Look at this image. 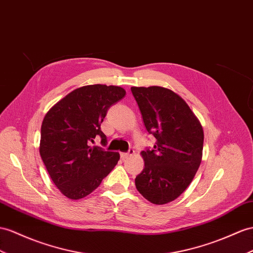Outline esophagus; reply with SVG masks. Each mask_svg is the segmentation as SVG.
Instances as JSON below:
<instances>
[{
    "label": "esophagus",
    "instance_id": "esophagus-1",
    "mask_svg": "<svg viewBox=\"0 0 253 253\" xmlns=\"http://www.w3.org/2000/svg\"><path fill=\"white\" fill-rule=\"evenodd\" d=\"M134 154V151L132 150V148H130V150H129L127 153H121V157L123 158V159H125V158H127L128 156H131V155H133Z\"/></svg>",
    "mask_w": 253,
    "mask_h": 253
}]
</instances>
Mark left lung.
<instances>
[{"mask_svg": "<svg viewBox=\"0 0 253 253\" xmlns=\"http://www.w3.org/2000/svg\"><path fill=\"white\" fill-rule=\"evenodd\" d=\"M146 130L156 142L141 152L144 169L135 177L138 191L153 204L172 202L190 185L203 153L199 119L178 94L163 86H132Z\"/></svg>", "mask_w": 253, "mask_h": 253, "instance_id": "1", "label": "left lung"}]
</instances>
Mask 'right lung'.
<instances>
[{
    "label": "right lung",
    "mask_w": 253,
    "mask_h": 253,
    "mask_svg": "<svg viewBox=\"0 0 253 253\" xmlns=\"http://www.w3.org/2000/svg\"><path fill=\"white\" fill-rule=\"evenodd\" d=\"M126 95L121 86L93 84L74 89L44 115L40 154L54 185L65 197L88 196L120 160V154L90 146L107 143L100 124L108 109Z\"/></svg>",
    "instance_id": "add662e5"
}]
</instances>
